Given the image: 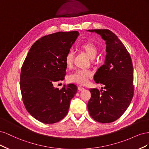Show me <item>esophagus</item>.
Wrapping results in <instances>:
<instances>
[{
    "label": "esophagus",
    "mask_w": 149,
    "mask_h": 149,
    "mask_svg": "<svg viewBox=\"0 0 149 149\" xmlns=\"http://www.w3.org/2000/svg\"><path fill=\"white\" fill-rule=\"evenodd\" d=\"M78 89L79 90V91H83V90L84 89V88L82 86H78Z\"/></svg>",
    "instance_id": "34e87169"
}]
</instances>
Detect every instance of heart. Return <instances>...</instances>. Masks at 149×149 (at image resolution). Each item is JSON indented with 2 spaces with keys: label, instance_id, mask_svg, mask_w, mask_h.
Listing matches in <instances>:
<instances>
[{
  "label": "heart",
  "instance_id": "obj_1",
  "mask_svg": "<svg viewBox=\"0 0 149 149\" xmlns=\"http://www.w3.org/2000/svg\"><path fill=\"white\" fill-rule=\"evenodd\" d=\"M80 48L88 54L91 59H94L97 54V48L94 43L91 42H86L80 46ZM74 53L73 50H70L66 53L65 58V64L68 67H71L73 65ZM91 73L88 70H78L69 76V81L72 83L79 84H86L89 78L91 77Z\"/></svg>",
  "mask_w": 149,
  "mask_h": 149
}]
</instances>
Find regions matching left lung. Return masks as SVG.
<instances>
[{"mask_svg":"<svg viewBox=\"0 0 149 149\" xmlns=\"http://www.w3.org/2000/svg\"><path fill=\"white\" fill-rule=\"evenodd\" d=\"M101 36L106 43L104 64L94 76L104 89H89L91 97L88 103L89 113L99 123H112L123 115L134 96V73L131 57L124 44L109 30H88Z\"/></svg>","mask_w":149,"mask_h":149,"instance_id":"8db88e82","label":"left lung"}]
</instances>
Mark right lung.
<instances>
[{
	"label": "right lung",
	"instance_id": "1",
	"mask_svg": "<svg viewBox=\"0 0 149 149\" xmlns=\"http://www.w3.org/2000/svg\"><path fill=\"white\" fill-rule=\"evenodd\" d=\"M78 35L73 31L42 37L31 47L22 66V101L26 111L41 123L53 124L63 119L77 92L74 84L59 89L53 83L65 79V58Z\"/></svg>",
	"mask_w": 149,
	"mask_h": 149
}]
</instances>
